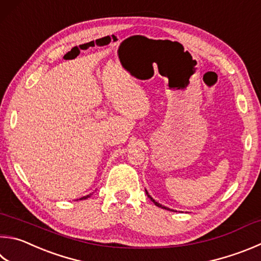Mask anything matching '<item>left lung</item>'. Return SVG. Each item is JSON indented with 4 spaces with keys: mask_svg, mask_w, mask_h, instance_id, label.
<instances>
[{
    "mask_svg": "<svg viewBox=\"0 0 261 261\" xmlns=\"http://www.w3.org/2000/svg\"><path fill=\"white\" fill-rule=\"evenodd\" d=\"M146 194H147V196H148V197L150 198V201H151V202H153L155 205H158V206H160V207H162V209H165V210H170V209H169V207H167V206H164V205H162V204H160V203H159V202H156V201L154 200V198H153V197H151V196L149 195V194H148V192H147V191H146Z\"/></svg>",
    "mask_w": 261,
    "mask_h": 261,
    "instance_id": "1",
    "label": "left lung"
}]
</instances>
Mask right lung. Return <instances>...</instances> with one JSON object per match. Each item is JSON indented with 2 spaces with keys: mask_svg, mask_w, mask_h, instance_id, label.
I'll list each match as a JSON object with an SVG mask.
<instances>
[{
  "mask_svg": "<svg viewBox=\"0 0 261 261\" xmlns=\"http://www.w3.org/2000/svg\"><path fill=\"white\" fill-rule=\"evenodd\" d=\"M90 195H91V194H90ZM90 195H87V196H83V197H81V198H80V200H85V198H88V197H90Z\"/></svg>",
  "mask_w": 261,
  "mask_h": 261,
  "instance_id": "add662e5",
  "label": "right lung"
}]
</instances>
